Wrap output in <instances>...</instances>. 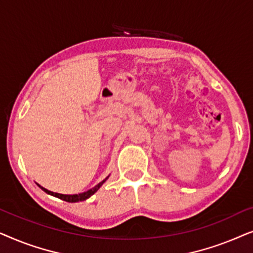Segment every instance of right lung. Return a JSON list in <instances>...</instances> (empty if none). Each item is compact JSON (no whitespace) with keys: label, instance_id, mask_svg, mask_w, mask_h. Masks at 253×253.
<instances>
[{"label":"right lung","instance_id":"right-lung-1","mask_svg":"<svg viewBox=\"0 0 253 253\" xmlns=\"http://www.w3.org/2000/svg\"><path fill=\"white\" fill-rule=\"evenodd\" d=\"M107 178H108V177H107ZM106 179H103L102 182H100L99 184H96L94 188L89 189L88 191H85V192H83V193H78V195H62V193H56V192L49 191V190L42 188V186L39 185V184H38V185H39V188L42 189L44 192L48 193V195L57 197V198H60V199L64 200V202H68V203H77V202H83V200H86L87 198H89V197H91L92 195H94V193L100 189V186H101L103 183L106 182Z\"/></svg>","mask_w":253,"mask_h":253}]
</instances>
